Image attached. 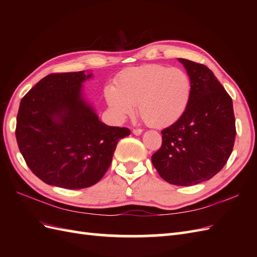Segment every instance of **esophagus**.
<instances>
[{
    "mask_svg": "<svg viewBox=\"0 0 257 257\" xmlns=\"http://www.w3.org/2000/svg\"><path fill=\"white\" fill-rule=\"evenodd\" d=\"M142 133H143V130H141V128H134L133 130V134L136 135V136H139Z\"/></svg>",
    "mask_w": 257,
    "mask_h": 257,
    "instance_id": "obj_1",
    "label": "esophagus"
}]
</instances>
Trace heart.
I'll list each match as a JSON object with an SVG mask.
<instances>
[{
    "label": "heart",
    "mask_w": 257,
    "mask_h": 257,
    "mask_svg": "<svg viewBox=\"0 0 257 257\" xmlns=\"http://www.w3.org/2000/svg\"><path fill=\"white\" fill-rule=\"evenodd\" d=\"M192 94L189 74L181 68L149 64L127 68L105 90L107 104L116 121L135 111L148 125L164 128L185 111Z\"/></svg>",
    "instance_id": "1"
}]
</instances>
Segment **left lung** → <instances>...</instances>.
<instances>
[{"mask_svg": "<svg viewBox=\"0 0 257 257\" xmlns=\"http://www.w3.org/2000/svg\"><path fill=\"white\" fill-rule=\"evenodd\" d=\"M178 60L191 78V98L180 118L162 131V147L151 160L165 181L190 186L211 179L226 164L236 121L231 97L211 69Z\"/></svg>", "mask_w": 257, "mask_h": 257, "instance_id": "left-lung-1", "label": "left lung"}]
</instances>
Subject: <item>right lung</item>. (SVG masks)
<instances>
[{"label": "right lung", "mask_w": 257, "mask_h": 257, "mask_svg": "<svg viewBox=\"0 0 257 257\" xmlns=\"http://www.w3.org/2000/svg\"><path fill=\"white\" fill-rule=\"evenodd\" d=\"M91 73L50 74L21 99L16 138L33 174L49 185L78 190L97 183L109 168L115 147L130 135L109 126L83 97Z\"/></svg>", "instance_id": "obj_1"}]
</instances>
